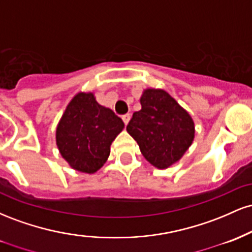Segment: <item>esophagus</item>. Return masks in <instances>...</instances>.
I'll use <instances>...</instances> for the list:
<instances>
[{
	"label": "esophagus",
	"mask_w": 252,
	"mask_h": 252,
	"mask_svg": "<svg viewBox=\"0 0 252 252\" xmlns=\"http://www.w3.org/2000/svg\"><path fill=\"white\" fill-rule=\"evenodd\" d=\"M130 117H131V116H130V114H126V115H123V116H122V120H123V122H124V124H126V126L129 123Z\"/></svg>",
	"instance_id": "34e87169"
}]
</instances>
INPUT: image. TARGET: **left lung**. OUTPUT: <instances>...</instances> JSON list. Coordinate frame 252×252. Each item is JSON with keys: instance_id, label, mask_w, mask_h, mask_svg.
Returning a JSON list of instances; mask_svg holds the SVG:
<instances>
[{"instance_id": "obj_1", "label": "left lung", "mask_w": 252, "mask_h": 252, "mask_svg": "<svg viewBox=\"0 0 252 252\" xmlns=\"http://www.w3.org/2000/svg\"><path fill=\"white\" fill-rule=\"evenodd\" d=\"M140 111L132 115L126 131L137 142L146 160L164 169L178 162L194 140V122L168 92L147 89Z\"/></svg>"}]
</instances>
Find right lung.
Wrapping results in <instances>:
<instances>
[{
  "label": "right lung",
  "mask_w": 252,
  "mask_h": 252,
  "mask_svg": "<svg viewBox=\"0 0 252 252\" xmlns=\"http://www.w3.org/2000/svg\"><path fill=\"white\" fill-rule=\"evenodd\" d=\"M123 128V121L98 104L92 92H79L58 123V149L72 168L94 174L106 162L110 146Z\"/></svg>",
  "instance_id": "add662e5"
}]
</instances>
